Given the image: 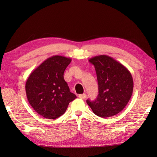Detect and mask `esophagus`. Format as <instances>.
<instances>
[{
	"instance_id": "obj_1",
	"label": "esophagus",
	"mask_w": 157,
	"mask_h": 157,
	"mask_svg": "<svg viewBox=\"0 0 157 157\" xmlns=\"http://www.w3.org/2000/svg\"><path fill=\"white\" fill-rule=\"evenodd\" d=\"M78 97H79V98H81V99H85L86 97V94H79V95L78 96Z\"/></svg>"
}]
</instances>
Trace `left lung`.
<instances>
[{"label": "left lung", "mask_w": 157, "mask_h": 157, "mask_svg": "<svg viewBox=\"0 0 157 157\" xmlns=\"http://www.w3.org/2000/svg\"><path fill=\"white\" fill-rule=\"evenodd\" d=\"M94 65L98 84L95 101L87 100L93 113L102 118L118 114L125 107L132 95L134 81L131 73L121 63L107 55L89 59Z\"/></svg>", "instance_id": "obj_1"}]
</instances>
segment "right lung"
<instances>
[{
	"instance_id": "obj_1",
	"label": "right lung",
	"mask_w": 157,
	"mask_h": 157,
	"mask_svg": "<svg viewBox=\"0 0 157 157\" xmlns=\"http://www.w3.org/2000/svg\"><path fill=\"white\" fill-rule=\"evenodd\" d=\"M70 58L55 55L48 58L33 71L26 81L28 102L40 115L55 119L65 113L70 102L77 97L65 79V70Z\"/></svg>"
}]
</instances>
